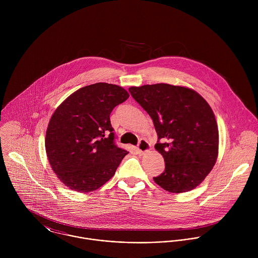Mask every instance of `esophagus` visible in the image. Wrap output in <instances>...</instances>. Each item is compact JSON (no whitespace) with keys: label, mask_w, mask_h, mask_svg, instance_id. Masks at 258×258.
Returning a JSON list of instances; mask_svg holds the SVG:
<instances>
[{"label":"esophagus","mask_w":258,"mask_h":258,"mask_svg":"<svg viewBox=\"0 0 258 258\" xmlns=\"http://www.w3.org/2000/svg\"><path fill=\"white\" fill-rule=\"evenodd\" d=\"M151 150V145L148 143L146 140H140L139 144H138V147H137V151L140 155H143L145 154L146 152H149Z\"/></svg>","instance_id":"34e87169"}]
</instances>
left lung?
<instances>
[{
    "label": "left lung",
    "mask_w": 258,
    "mask_h": 258,
    "mask_svg": "<svg viewBox=\"0 0 258 258\" xmlns=\"http://www.w3.org/2000/svg\"><path fill=\"white\" fill-rule=\"evenodd\" d=\"M129 91L147 111L162 140L155 149L166 168L155 183L176 194L202 184L219 155V128L210 104L194 89L180 85L146 84Z\"/></svg>",
    "instance_id": "8db88e82"
}]
</instances>
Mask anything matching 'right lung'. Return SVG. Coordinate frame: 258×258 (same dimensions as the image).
Wrapping results in <instances>:
<instances>
[{
    "instance_id": "right-lung-1",
    "label": "right lung",
    "mask_w": 258,
    "mask_h": 258,
    "mask_svg": "<svg viewBox=\"0 0 258 258\" xmlns=\"http://www.w3.org/2000/svg\"><path fill=\"white\" fill-rule=\"evenodd\" d=\"M129 93L98 82L79 88L53 112L45 134V152L59 181L72 190L89 192L114 176L126 150L114 144L110 113Z\"/></svg>"
}]
</instances>
